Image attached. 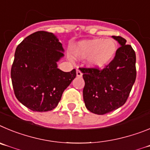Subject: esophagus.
<instances>
[{"mask_svg": "<svg viewBox=\"0 0 150 150\" xmlns=\"http://www.w3.org/2000/svg\"><path fill=\"white\" fill-rule=\"evenodd\" d=\"M76 75L78 77H82V75H83V74H82L81 71L78 69L76 70Z\"/></svg>", "mask_w": 150, "mask_h": 150, "instance_id": "obj_1", "label": "esophagus"}]
</instances>
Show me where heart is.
Masks as SVG:
<instances>
[{"label":"heart","mask_w":150,"mask_h":150,"mask_svg":"<svg viewBox=\"0 0 150 150\" xmlns=\"http://www.w3.org/2000/svg\"><path fill=\"white\" fill-rule=\"evenodd\" d=\"M117 45L111 39H91L75 43L70 48V54L74 59L83 60L94 69H102L114 58Z\"/></svg>","instance_id":"heart-1"}]
</instances>
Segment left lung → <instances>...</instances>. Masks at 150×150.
<instances>
[{"mask_svg":"<svg viewBox=\"0 0 150 150\" xmlns=\"http://www.w3.org/2000/svg\"><path fill=\"white\" fill-rule=\"evenodd\" d=\"M120 45L114 60L102 70L81 69L85 85L83 98L87 110L102 115L120 108L127 100L136 79V55L126 40L112 36Z\"/></svg>","mask_w":150,"mask_h":150,"instance_id":"8db88e82","label":"left lung"}]
</instances>
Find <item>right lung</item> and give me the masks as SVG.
I'll use <instances>...</instances> for the list:
<instances>
[{
    "label": "right lung",
    "instance_id": "right-lung-1",
    "mask_svg": "<svg viewBox=\"0 0 150 150\" xmlns=\"http://www.w3.org/2000/svg\"><path fill=\"white\" fill-rule=\"evenodd\" d=\"M54 34L37 31L17 46L11 69L15 95L33 111L52 110L57 106L63 91L76 77V71L65 72L57 68L64 54Z\"/></svg>",
    "mask_w": 150,
    "mask_h": 150
}]
</instances>
